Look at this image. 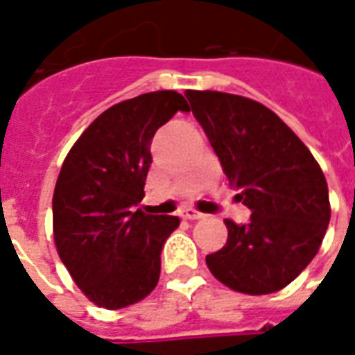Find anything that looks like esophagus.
Wrapping results in <instances>:
<instances>
[{"label":"esophagus","instance_id":"1","mask_svg":"<svg viewBox=\"0 0 355 355\" xmlns=\"http://www.w3.org/2000/svg\"><path fill=\"white\" fill-rule=\"evenodd\" d=\"M201 213L200 211H196V209H182L180 211V218H184V220H198V218H201Z\"/></svg>","mask_w":355,"mask_h":355}]
</instances>
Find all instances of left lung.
<instances>
[{
    "label": "left lung",
    "instance_id": "8db88e82",
    "mask_svg": "<svg viewBox=\"0 0 355 355\" xmlns=\"http://www.w3.org/2000/svg\"><path fill=\"white\" fill-rule=\"evenodd\" d=\"M251 220L228 228L226 245L205 257L211 274L247 295L289 285L320 251L331 218L327 180L304 142L264 104L239 94L186 91Z\"/></svg>",
    "mask_w": 355,
    "mask_h": 355
}]
</instances>
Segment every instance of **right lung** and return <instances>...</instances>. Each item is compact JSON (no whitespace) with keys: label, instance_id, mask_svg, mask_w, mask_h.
Listing matches in <instances>:
<instances>
[{"label":"right lung","instance_id":"right-lung-1","mask_svg":"<svg viewBox=\"0 0 355 355\" xmlns=\"http://www.w3.org/2000/svg\"><path fill=\"white\" fill-rule=\"evenodd\" d=\"M188 112L177 91H154L114 104L81 132L53 193L58 257L96 306L119 310L159 282L162 249L178 216L135 209L144 198L155 131Z\"/></svg>","mask_w":355,"mask_h":355}]
</instances>
